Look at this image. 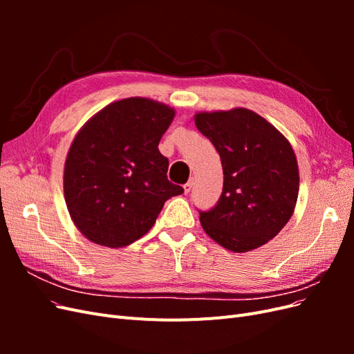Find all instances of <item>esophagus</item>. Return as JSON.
<instances>
[{
    "mask_svg": "<svg viewBox=\"0 0 354 354\" xmlns=\"http://www.w3.org/2000/svg\"><path fill=\"white\" fill-rule=\"evenodd\" d=\"M192 186H194V180L190 178V180L187 181V183L183 186V189H185V194H189V192L192 190Z\"/></svg>",
    "mask_w": 354,
    "mask_h": 354,
    "instance_id": "esophagus-1",
    "label": "esophagus"
}]
</instances>
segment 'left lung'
I'll list each match as a JSON object with an SVG mask.
<instances>
[{"instance_id":"8db88e82","label":"left lung","mask_w":354,"mask_h":354,"mask_svg":"<svg viewBox=\"0 0 354 354\" xmlns=\"http://www.w3.org/2000/svg\"><path fill=\"white\" fill-rule=\"evenodd\" d=\"M195 124L218 152L224 176L216 205L199 209L203 230L233 252L259 248L295 208L299 177L291 145L248 109L198 113Z\"/></svg>"}]
</instances>
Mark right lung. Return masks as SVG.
<instances>
[{"label": "right lung", "instance_id": "add662e5", "mask_svg": "<svg viewBox=\"0 0 354 354\" xmlns=\"http://www.w3.org/2000/svg\"><path fill=\"white\" fill-rule=\"evenodd\" d=\"M174 111L142 97L111 103L75 137L63 189L71 217L85 238L120 248L142 238L164 203L183 194L167 177L160 137Z\"/></svg>", "mask_w": 354, "mask_h": 354}]
</instances>
